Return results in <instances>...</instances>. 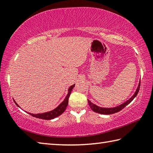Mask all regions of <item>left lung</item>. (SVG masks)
Masks as SVG:
<instances>
[{
  "label": "left lung",
  "mask_w": 153,
  "mask_h": 153,
  "mask_svg": "<svg viewBox=\"0 0 153 153\" xmlns=\"http://www.w3.org/2000/svg\"><path fill=\"white\" fill-rule=\"evenodd\" d=\"M140 82L138 86V88H137L136 92H135V93H134V94L132 96V97L129 98V100H127V101L123 103V104L119 105V106H117V107H115L113 108H102V107H98L97 105L93 104V103L92 102H90L88 99V105L90 106V107L91 108V109L93 111H94V112L98 113H100V114H103V115H111V114L117 113V112H119V111H120L121 110H122L124 107H126L127 105L129 104V103L132 101V100H134V98L136 97L137 94H138L139 90H140Z\"/></svg>",
  "instance_id": "obj_1"
}]
</instances>
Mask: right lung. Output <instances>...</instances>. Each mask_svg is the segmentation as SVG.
I'll return each instance as SVG.
<instances>
[{
  "label": "right lung",
  "mask_w": 153,
  "mask_h": 153,
  "mask_svg": "<svg viewBox=\"0 0 153 153\" xmlns=\"http://www.w3.org/2000/svg\"><path fill=\"white\" fill-rule=\"evenodd\" d=\"M75 86V84L72 85L70 87H69V88L68 90V94L66 96L63 102H62L60 105H59L55 109L53 110V111H48V112H46V113H39V114H32V113H29L30 115H31L33 117H35L36 118H39V119H42V120H53V119L55 118V117H59V115H61L62 113H63L65 111L66 108L67 107V105H68V100H69V96L71 94V92L72 91V89L74 88V87ZM14 102L16 105H17L18 107H19V106L18 105L16 102L15 101Z\"/></svg>",
  "instance_id": "add662e5"
}]
</instances>
